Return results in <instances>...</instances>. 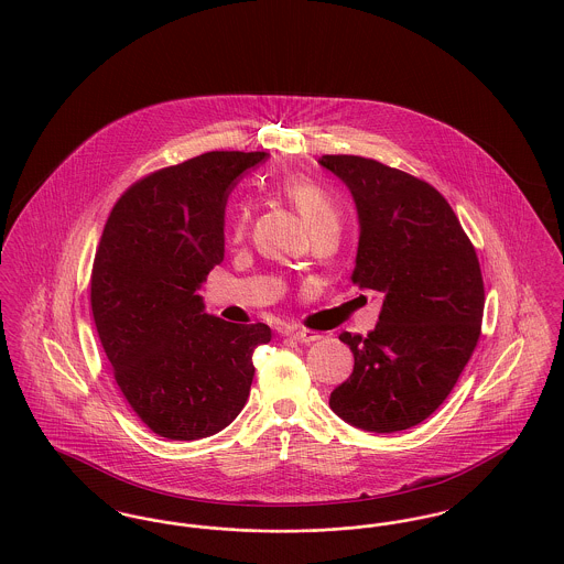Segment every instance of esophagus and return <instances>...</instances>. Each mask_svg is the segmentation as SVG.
Wrapping results in <instances>:
<instances>
[{"mask_svg": "<svg viewBox=\"0 0 564 564\" xmlns=\"http://www.w3.org/2000/svg\"><path fill=\"white\" fill-rule=\"evenodd\" d=\"M286 334L293 336V338L300 340V343H313V340L322 338L319 332H313V329H295V327H291V329H286Z\"/></svg>", "mask_w": 564, "mask_h": 564, "instance_id": "obj_1", "label": "esophagus"}]
</instances>
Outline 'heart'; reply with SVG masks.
<instances>
[{
    "mask_svg": "<svg viewBox=\"0 0 564 564\" xmlns=\"http://www.w3.org/2000/svg\"><path fill=\"white\" fill-rule=\"evenodd\" d=\"M282 193L300 210V215L304 217V221L311 230H315L317 226L327 224V221H336V206H334L332 197L327 195V191L315 180L304 177V175H293L282 182ZM247 224H249V206L245 202H237L232 206L230 219H228L230 237L237 241L242 239L247 232Z\"/></svg>",
    "mask_w": 564,
    "mask_h": 564,
    "instance_id": "b5f03b06",
    "label": "heart"
}]
</instances>
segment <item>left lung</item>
I'll return each mask as SVG.
<instances>
[{
	"mask_svg": "<svg viewBox=\"0 0 564 564\" xmlns=\"http://www.w3.org/2000/svg\"><path fill=\"white\" fill-rule=\"evenodd\" d=\"M319 162L347 184L358 208L351 282L384 293L376 329L338 336L354 354V371L332 391L329 408L367 432L408 430L447 400L480 340V260L425 180L362 156Z\"/></svg>",
	"mask_w": 564,
	"mask_h": 564,
	"instance_id": "8db88e82",
	"label": "left lung"
}]
</instances>
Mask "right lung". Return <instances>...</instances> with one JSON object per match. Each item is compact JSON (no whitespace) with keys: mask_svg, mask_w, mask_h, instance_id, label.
Returning a JSON list of instances; mask_svg holds the SVG:
<instances>
[{"mask_svg":"<svg viewBox=\"0 0 564 564\" xmlns=\"http://www.w3.org/2000/svg\"><path fill=\"white\" fill-rule=\"evenodd\" d=\"M267 152H208L134 182L112 206L90 273V311L112 376L162 438L230 425L249 398L264 323L224 322L197 295L224 260V208Z\"/></svg>","mask_w":564,"mask_h":564,"instance_id":"right-lung-1","label":"right lung"}]
</instances>
